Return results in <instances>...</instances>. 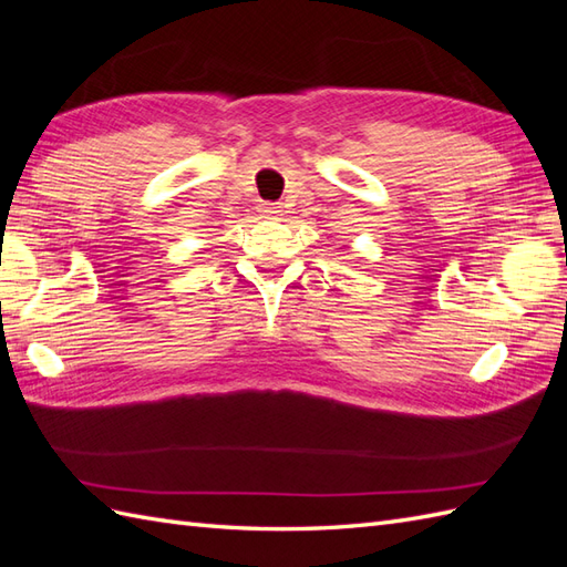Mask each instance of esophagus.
<instances>
[{
  "label": "esophagus",
  "instance_id": "obj_1",
  "mask_svg": "<svg viewBox=\"0 0 567 567\" xmlns=\"http://www.w3.org/2000/svg\"><path fill=\"white\" fill-rule=\"evenodd\" d=\"M260 213H262L265 217H279L284 210H281L279 203H265L262 208H260Z\"/></svg>",
  "mask_w": 567,
  "mask_h": 567
}]
</instances>
